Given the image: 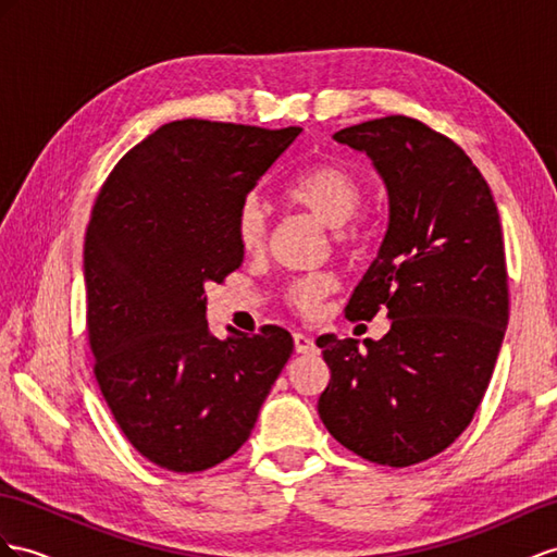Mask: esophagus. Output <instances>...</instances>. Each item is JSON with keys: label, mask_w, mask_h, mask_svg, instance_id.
<instances>
[{"label": "esophagus", "mask_w": 557, "mask_h": 557, "mask_svg": "<svg viewBox=\"0 0 557 557\" xmlns=\"http://www.w3.org/2000/svg\"><path fill=\"white\" fill-rule=\"evenodd\" d=\"M294 348H296V352H312L315 350V341H312L310 336H306V334H294Z\"/></svg>", "instance_id": "esophagus-1"}]
</instances>
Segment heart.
I'll use <instances>...</instances> for the list:
<instances>
[{
  "instance_id": "obj_1",
  "label": "heart",
  "mask_w": 557,
  "mask_h": 557,
  "mask_svg": "<svg viewBox=\"0 0 557 557\" xmlns=\"http://www.w3.org/2000/svg\"><path fill=\"white\" fill-rule=\"evenodd\" d=\"M282 199L294 209L310 213L326 227H336L338 245H352L358 231L352 216L364 202V185L350 169L338 162H318L284 185ZM235 235L247 253H259L265 245V216L256 199H247L235 219ZM334 289L332 277L310 275L294 282L287 289V301L298 312H315L322 298Z\"/></svg>"
}]
</instances>
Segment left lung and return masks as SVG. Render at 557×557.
I'll return each mask as SVG.
<instances>
[{"label": "left lung", "mask_w": 557, "mask_h": 557, "mask_svg": "<svg viewBox=\"0 0 557 557\" xmlns=\"http://www.w3.org/2000/svg\"><path fill=\"white\" fill-rule=\"evenodd\" d=\"M334 140L364 152L388 190V231L346 306L383 308L388 334L318 338L332 379L320 419L362 459L405 468L447 449L473 421L508 324L502 223L487 181L454 140L391 115Z\"/></svg>", "instance_id": "1"}]
</instances>
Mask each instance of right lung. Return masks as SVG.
Segmentation results:
<instances>
[{"instance_id":"add662e5","label":"right lung","mask_w":557,"mask_h":557,"mask_svg":"<svg viewBox=\"0 0 557 557\" xmlns=\"http://www.w3.org/2000/svg\"><path fill=\"white\" fill-rule=\"evenodd\" d=\"M298 134L169 122L98 193L84 239L94 374L154 466L197 473L233 456L292 358V334L275 324L213 336L205 287L242 265L237 211Z\"/></svg>"}]
</instances>
